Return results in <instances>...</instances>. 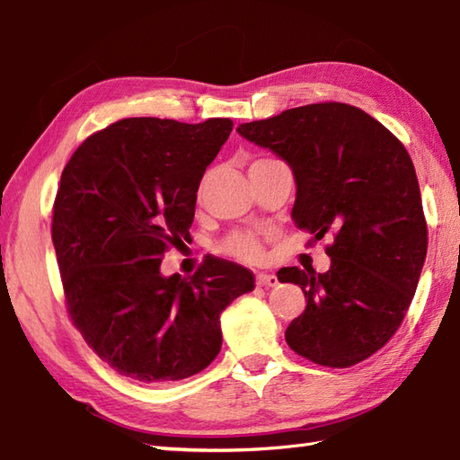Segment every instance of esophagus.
I'll list each match as a JSON object with an SVG mask.
<instances>
[{
    "label": "esophagus",
    "mask_w": 460,
    "mask_h": 460,
    "mask_svg": "<svg viewBox=\"0 0 460 460\" xmlns=\"http://www.w3.org/2000/svg\"><path fill=\"white\" fill-rule=\"evenodd\" d=\"M278 275L273 273H257V286H263V288H273L278 286Z\"/></svg>",
    "instance_id": "34e87169"
}]
</instances>
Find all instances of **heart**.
<instances>
[{
    "label": "heart",
    "mask_w": 460,
    "mask_h": 460,
    "mask_svg": "<svg viewBox=\"0 0 460 460\" xmlns=\"http://www.w3.org/2000/svg\"><path fill=\"white\" fill-rule=\"evenodd\" d=\"M203 189L205 181L201 182V187H199V195L203 193ZM221 252L225 255L237 259V261L257 263L263 255V243L253 231H233L221 241Z\"/></svg>",
    "instance_id": "heart-1"
}]
</instances>
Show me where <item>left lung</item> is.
Returning <instances> with one entry per match:
<instances>
[{
  "instance_id": "obj_1",
  "label": "left lung",
  "mask_w": 460,
  "mask_h": 460,
  "mask_svg": "<svg viewBox=\"0 0 460 460\" xmlns=\"http://www.w3.org/2000/svg\"><path fill=\"white\" fill-rule=\"evenodd\" d=\"M241 137L278 153L296 174V227L310 243L333 235L325 273L283 267L305 310L286 341L305 360L349 368L394 336L427 257L429 229L404 145L370 114L344 102L289 108L241 124Z\"/></svg>"
}]
</instances>
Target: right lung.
<instances>
[{"label": "right lung", "instance_id": "1", "mask_svg": "<svg viewBox=\"0 0 460 460\" xmlns=\"http://www.w3.org/2000/svg\"><path fill=\"white\" fill-rule=\"evenodd\" d=\"M231 130V119H122L90 135L62 172L52 241L66 310L130 380L207 368L221 349V312L255 288L245 267L208 255L190 278L161 275L164 253L190 237L199 182Z\"/></svg>", "mask_w": 460, "mask_h": 460}]
</instances>
